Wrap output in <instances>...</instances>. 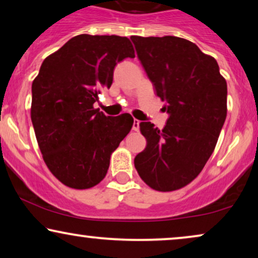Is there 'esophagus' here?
Wrapping results in <instances>:
<instances>
[{"mask_svg": "<svg viewBox=\"0 0 258 258\" xmlns=\"http://www.w3.org/2000/svg\"><path fill=\"white\" fill-rule=\"evenodd\" d=\"M133 130H135V132H139V130H140V121H139V119H134Z\"/></svg>", "mask_w": 258, "mask_h": 258, "instance_id": "obj_1", "label": "esophagus"}]
</instances>
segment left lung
Returning a JSON list of instances; mask_svg holds the SVG:
<instances>
[{"mask_svg": "<svg viewBox=\"0 0 258 258\" xmlns=\"http://www.w3.org/2000/svg\"><path fill=\"white\" fill-rule=\"evenodd\" d=\"M137 56L169 114L162 130L141 122L147 147L134 163L157 191L194 181L216 147L227 117V81L213 56L176 36H132Z\"/></svg>", "mask_w": 258, "mask_h": 258, "instance_id": "1", "label": "left lung"}]
</instances>
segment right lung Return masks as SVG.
<instances>
[{
	"instance_id": "right-lung-1",
	"label": "right lung",
	"mask_w": 258,
	"mask_h": 258,
	"mask_svg": "<svg viewBox=\"0 0 258 258\" xmlns=\"http://www.w3.org/2000/svg\"><path fill=\"white\" fill-rule=\"evenodd\" d=\"M126 57H135L128 37L77 35L44 59L33 81L30 116L38 147L51 174L69 188L98 184L132 129L130 114L111 117L94 108Z\"/></svg>"
}]
</instances>
